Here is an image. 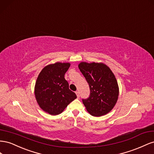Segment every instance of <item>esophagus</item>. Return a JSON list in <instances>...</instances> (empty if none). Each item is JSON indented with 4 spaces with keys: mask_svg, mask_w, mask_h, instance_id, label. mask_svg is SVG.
Masks as SVG:
<instances>
[{
    "mask_svg": "<svg viewBox=\"0 0 154 154\" xmlns=\"http://www.w3.org/2000/svg\"><path fill=\"white\" fill-rule=\"evenodd\" d=\"M75 94H76L77 96V98H79V97H80V95H79V92L78 91H77L75 92Z\"/></svg>",
    "mask_w": 154,
    "mask_h": 154,
    "instance_id": "esophagus-1",
    "label": "esophagus"
}]
</instances>
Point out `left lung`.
Segmentation results:
<instances>
[{"instance_id": "1", "label": "left lung", "mask_w": 154, "mask_h": 154, "mask_svg": "<svg viewBox=\"0 0 154 154\" xmlns=\"http://www.w3.org/2000/svg\"><path fill=\"white\" fill-rule=\"evenodd\" d=\"M79 68L89 85L90 94L82 99L87 111L99 117L110 112L119 96L117 81L112 70L103 63L82 62Z\"/></svg>"}]
</instances>
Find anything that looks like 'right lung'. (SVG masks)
<instances>
[{
    "instance_id": "add662e5",
    "label": "right lung",
    "mask_w": 154,
    "mask_h": 154,
    "mask_svg": "<svg viewBox=\"0 0 154 154\" xmlns=\"http://www.w3.org/2000/svg\"><path fill=\"white\" fill-rule=\"evenodd\" d=\"M69 66V63H64L49 64L42 69L37 77L35 86L36 100L41 108L51 115L61 113L77 98L64 79Z\"/></svg>"
}]
</instances>
